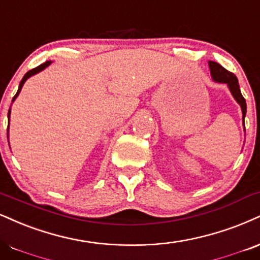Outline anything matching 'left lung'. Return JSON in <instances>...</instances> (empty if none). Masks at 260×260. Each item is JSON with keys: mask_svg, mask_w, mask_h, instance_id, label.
Listing matches in <instances>:
<instances>
[{"mask_svg": "<svg viewBox=\"0 0 260 260\" xmlns=\"http://www.w3.org/2000/svg\"><path fill=\"white\" fill-rule=\"evenodd\" d=\"M208 64H209V70H211V76H212V79H213L214 82L228 84L231 94H233V96L235 98L236 102L240 104L241 110H242L243 126H245V116H246L247 106H246L245 98H243L242 94H241L237 77L233 73L228 71L226 69H224L220 64H218V62L208 61Z\"/></svg>", "mask_w": 260, "mask_h": 260, "instance_id": "left-lung-1", "label": "left lung"}]
</instances>
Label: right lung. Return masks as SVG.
<instances>
[{
    "instance_id": "obj_1",
    "label": "right lung",
    "mask_w": 260,
    "mask_h": 260,
    "mask_svg": "<svg viewBox=\"0 0 260 260\" xmlns=\"http://www.w3.org/2000/svg\"><path fill=\"white\" fill-rule=\"evenodd\" d=\"M51 60H48V61H46V62H43V64H41V65H39V67L37 68H35V69H32V70H30V71H27L26 74L24 75V77H23V80L20 81V83H19V88H18V92H17V94H15L14 96H13V100H12V102H14L15 100V98H17L18 95H19V93H20V90H21V88H23V86H24V83H25V81H26L27 79H29V77H31V76H34V75H36V74H39L40 71H42L43 69H46L47 67H48V65H51ZM9 116H11V109H9V111H8V118H9ZM8 127H9V124H8Z\"/></svg>"
}]
</instances>
